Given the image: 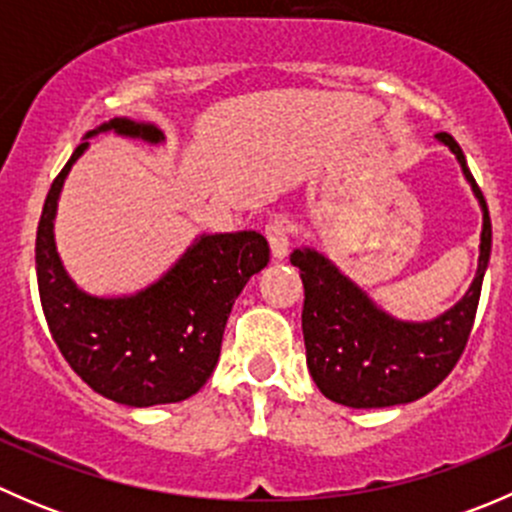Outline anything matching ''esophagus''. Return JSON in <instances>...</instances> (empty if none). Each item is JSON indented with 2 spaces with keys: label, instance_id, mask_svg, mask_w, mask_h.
Listing matches in <instances>:
<instances>
[{
  "label": "esophagus",
  "instance_id": "obj_1",
  "mask_svg": "<svg viewBox=\"0 0 512 512\" xmlns=\"http://www.w3.org/2000/svg\"><path fill=\"white\" fill-rule=\"evenodd\" d=\"M265 235L272 247V255H275L277 260L287 257L289 245H292V225H289V220L285 218L270 220V223L265 225Z\"/></svg>",
  "mask_w": 512,
  "mask_h": 512
}]
</instances>
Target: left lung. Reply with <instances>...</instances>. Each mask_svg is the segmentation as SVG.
<instances>
[{
	"label": "left lung",
	"instance_id": "1",
	"mask_svg": "<svg viewBox=\"0 0 512 512\" xmlns=\"http://www.w3.org/2000/svg\"><path fill=\"white\" fill-rule=\"evenodd\" d=\"M456 153L483 208L478 275L466 297L426 324L396 322L314 250H294L304 282L302 332L307 366L327 399L352 409L409 404L436 389L453 371L471 337L490 257V215L466 156L451 133H436Z\"/></svg>",
	"mask_w": 512,
	"mask_h": 512
}]
</instances>
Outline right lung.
I'll list each match as a JSON object with an SVG mask.
<instances>
[{"mask_svg":"<svg viewBox=\"0 0 512 512\" xmlns=\"http://www.w3.org/2000/svg\"><path fill=\"white\" fill-rule=\"evenodd\" d=\"M158 143L160 131L113 118L98 131ZM91 131L89 136H94ZM81 143L51 183L36 227V280L41 309L61 356L106 399L126 406L175 404L198 394L213 374L237 294L270 262V245L255 230L205 235L146 292L123 299L89 297L66 277L54 247L61 185Z\"/></svg>","mask_w":512,"mask_h":512,"instance_id":"add662e5","label":"right lung"}]
</instances>
